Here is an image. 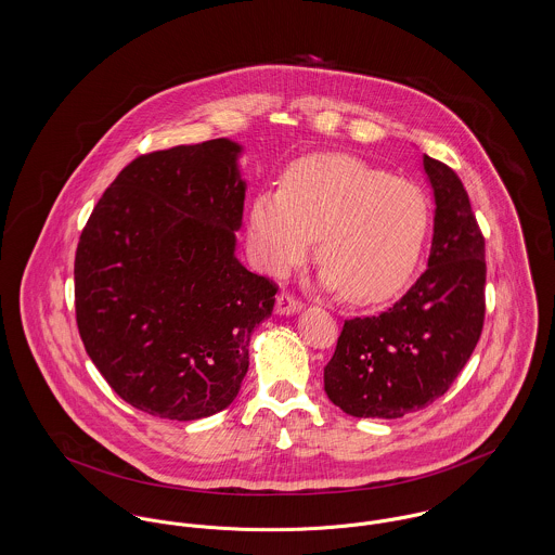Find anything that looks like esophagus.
Instances as JSON below:
<instances>
[{
	"instance_id": "esophagus-1",
	"label": "esophagus",
	"mask_w": 555,
	"mask_h": 555,
	"mask_svg": "<svg viewBox=\"0 0 555 555\" xmlns=\"http://www.w3.org/2000/svg\"><path fill=\"white\" fill-rule=\"evenodd\" d=\"M301 310V301H297L294 295L281 294L276 297V306H274V312L281 314V317H289Z\"/></svg>"
}]
</instances>
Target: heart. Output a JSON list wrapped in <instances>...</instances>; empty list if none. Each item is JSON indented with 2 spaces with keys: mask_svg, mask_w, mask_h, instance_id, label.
<instances>
[{
  "mask_svg": "<svg viewBox=\"0 0 555 555\" xmlns=\"http://www.w3.org/2000/svg\"><path fill=\"white\" fill-rule=\"evenodd\" d=\"M427 227V196L411 180L348 155H314L287 169L281 191L251 201L249 249L261 270L285 276L319 236L317 285L377 304L411 279Z\"/></svg>",
  "mask_w": 555,
  "mask_h": 555,
  "instance_id": "b5f03b06",
  "label": "heart"
}]
</instances>
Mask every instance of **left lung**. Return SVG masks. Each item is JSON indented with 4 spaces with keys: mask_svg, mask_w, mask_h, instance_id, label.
<instances>
[{
    "mask_svg": "<svg viewBox=\"0 0 555 555\" xmlns=\"http://www.w3.org/2000/svg\"><path fill=\"white\" fill-rule=\"evenodd\" d=\"M434 193L427 270L390 310L346 321L325 366L328 400L352 417L396 420L440 398L485 323V238L449 165L424 157Z\"/></svg>",
    "mask_w": 555,
    "mask_h": 555,
    "instance_id": "left-lung-1",
    "label": "left lung"
}]
</instances>
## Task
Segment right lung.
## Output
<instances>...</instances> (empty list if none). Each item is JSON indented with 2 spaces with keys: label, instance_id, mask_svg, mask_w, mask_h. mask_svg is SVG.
Wrapping results in <instances>:
<instances>
[{
  "label": "right lung",
  "instance_id": "right-lung-1",
  "mask_svg": "<svg viewBox=\"0 0 555 555\" xmlns=\"http://www.w3.org/2000/svg\"><path fill=\"white\" fill-rule=\"evenodd\" d=\"M243 146L218 138L131 162L104 191L75 254L88 357L128 404L195 422L224 411L249 369L276 287L236 258Z\"/></svg>",
  "mask_w": 555,
  "mask_h": 555
}]
</instances>
